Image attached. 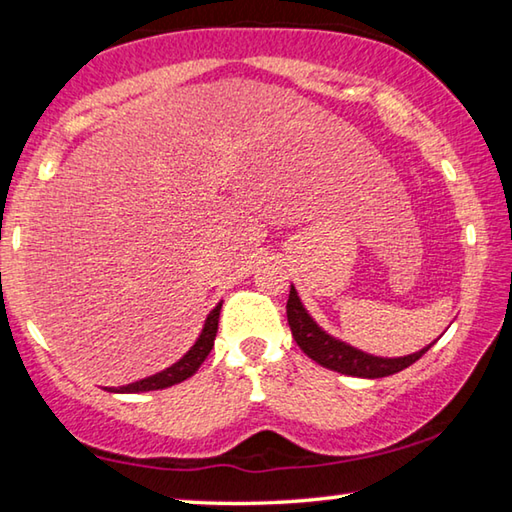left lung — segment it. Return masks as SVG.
<instances>
[{
  "instance_id": "left-lung-1",
  "label": "left lung",
  "mask_w": 512,
  "mask_h": 512,
  "mask_svg": "<svg viewBox=\"0 0 512 512\" xmlns=\"http://www.w3.org/2000/svg\"><path fill=\"white\" fill-rule=\"evenodd\" d=\"M287 318H289L293 339H296V343L300 345V350L305 352L309 359L320 363L323 368L341 372V375L366 377V379L395 375V372L409 368L411 363L418 361L433 345L431 343L429 348H422L420 352H413L409 357H400V359L372 357V354L361 352L357 348H352V345L325 334L323 329L314 323V318L307 314V309L302 307L296 287H291L289 291Z\"/></svg>"
}]
</instances>
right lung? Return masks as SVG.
I'll use <instances>...</instances> for the list:
<instances>
[{
    "label": "right lung",
    "mask_w": 512,
    "mask_h": 512,
    "mask_svg": "<svg viewBox=\"0 0 512 512\" xmlns=\"http://www.w3.org/2000/svg\"><path fill=\"white\" fill-rule=\"evenodd\" d=\"M219 314H221V302L216 305L210 316L205 320V327L201 336H198L196 343L192 345V350H189L183 359L173 363L171 368L158 372V375L153 377H146L140 381H133V384L128 386H119V388H110V393H146V391H160V388H169L173 384H180V381H185L194 375V372L201 368V363L207 359V354H210L214 339H216V329H219Z\"/></svg>",
    "instance_id": "obj_1"
}]
</instances>
